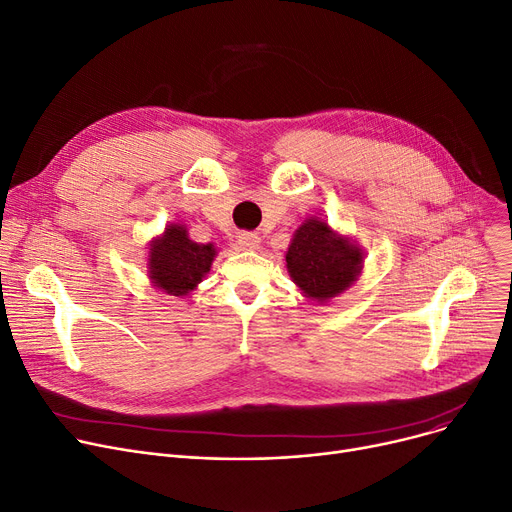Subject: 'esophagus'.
<instances>
[{
    "instance_id": "1",
    "label": "esophagus",
    "mask_w": 512,
    "mask_h": 512,
    "mask_svg": "<svg viewBox=\"0 0 512 512\" xmlns=\"http://www.w3.org/2000/svg\"><path fill=\"white\" fill-rule=\"evenodd\" d=\"M259 245H261V238L257 234H253V232H242L238 236V247L242 251H257Z\"/></svg>"
}]
</instances>
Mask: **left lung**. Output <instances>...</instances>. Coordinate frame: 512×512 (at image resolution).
Returning <instances> with one entry per match:
<instances>
[{
    "label": "left lung",
    "instance_id": "8db88e82",
    "mask_svg": "<svg viewBox=\"0 0 512 512\" xmlns=\"http://www.w3.org/2000/svg\"><path fill=\"white\" fill-rule=\"evenodd\" d=\"M365 255L357 240L311 215L294 230L284 257L288 276L303 297L326 305L359 280Z\"/></svg>",
    "mask_w": 512,
    "mask_h": 512
}]
</instances>
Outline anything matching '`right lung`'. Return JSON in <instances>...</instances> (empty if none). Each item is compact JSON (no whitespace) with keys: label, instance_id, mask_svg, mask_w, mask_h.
Wrapping results in <instances>:
<instances>
[{"label":"right lung","instance_id":"right-lung-1","mask_svg":"<svg viewBox=\"0 0 512 512\" xmlns=\"http://www.w3.org/2000/svg\"><path fill=\"white\" fill-rule=\"evenodd\" d=\"M218 255L213 242H195L180 222H170L164 232L149 240L147 276L151 284L170 297H186L209 274Z\"/></svg>","mask_w":512,"mask_h":512}]
</instances>
